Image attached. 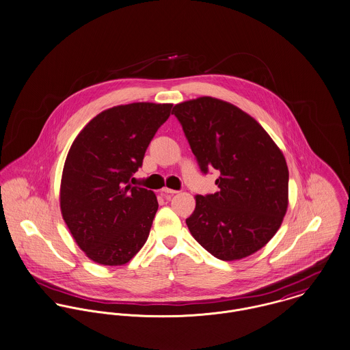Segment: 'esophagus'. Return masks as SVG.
<instances>
[{
  "mask_svg": "<svg viewBox=\"0 0 350 350\" xmlns=\"http://www.w3.org/2000/svg\"><path fill=\"white\" fill-rule=\"evenodd\" d=\"M161 193H162V196H165V197H169V196H173V194L178 193V192H177V191H174V189H169V188H162Z\"/></svg>",
  "mask_w": 350,
  "mask_h": 350,
  "instance_id": "34e87169",
  "label": "esophagus"
}]
</instances>
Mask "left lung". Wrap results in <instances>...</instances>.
<instances>
[{
  "label": "left lung",
  "mask_w": 350,
  "mask_h": 350,
  "mask_svg": "<svg viewBox=\"0 0 350 350\" xmlns=\"http://www.w3.org/2000/svg\"><path fill=\"white\" fill-rule=\"evenodd\" d=\"M204 173L220 172L216 193L196 198L187 226L215 258L240 260L278 232L288 206L286 158L260 123L232 103L200 96L173 107Z\"/></svg>",
  "instance_id": "obj_1"
}]
</instances>
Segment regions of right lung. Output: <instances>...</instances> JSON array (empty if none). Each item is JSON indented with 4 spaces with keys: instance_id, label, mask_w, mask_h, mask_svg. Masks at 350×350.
Instances as JSON below:
<instances>
[{
    "instance_id": "add662e5",
    "label": "right lung",
    "mask_w": 350,
    "mask_h": 350,
    "mask_svg": "<svg viewBox=\"0 0 350 350\" xmlns=\"http://www.w3.org/2000/svg\"><path fill=\"white\" fill-rule=\"evenodd\" d=\"M172 103L138 102L92 118L72 142L60 183V211L79 248L102 266H122L146 243L156 194L131 187Z\"/></svg>"
}]
</instances>
